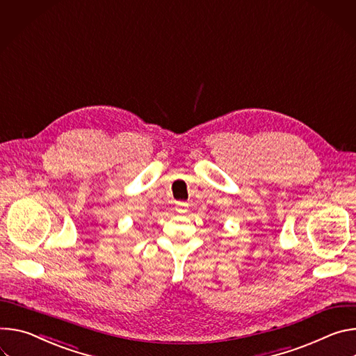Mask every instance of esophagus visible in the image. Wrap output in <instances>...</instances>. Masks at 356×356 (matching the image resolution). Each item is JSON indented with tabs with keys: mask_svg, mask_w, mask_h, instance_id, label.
Returning a JSON list of instances; mask_svg holds the SVG:
<instances>
[{
	"mask_svg": "<svg viewBox=\"0 0 356 356\" xmlns=\"http://www.w3.org/2000/svg\"><path fill=\"white\" fill-rule=\"evenodd\" d=\"M175 211L177 212H186L188 211V204L186 202H177L175 204Z\"/></svg>",
	"mask_w": 356,
	"mask_h": 356,
	"instance_id": "esophagus-1",
	"label": "esophagus"
}]
</instances>
